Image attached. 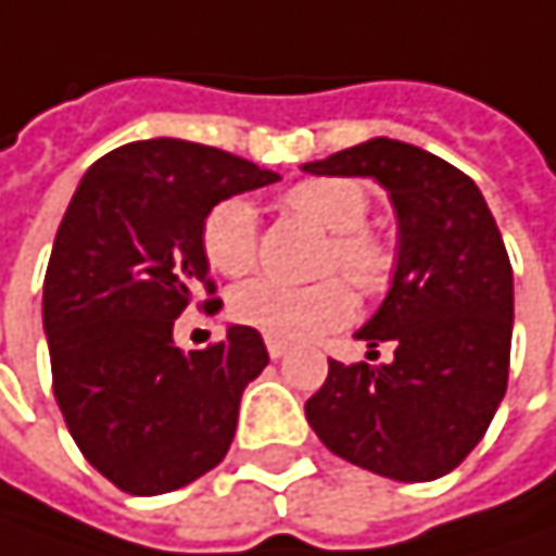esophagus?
Returning <instances> with one entry per match:
<instances>
[{"label":"esophagus","mask_w":556,"mask_h":556,"mask_svg":"<svg viewBox=\"0 0 556 556\" xmlns=\"http://www.w3.org/2000/svg\"><path fill=\"white\" fill-rule=\"evenodd\" d=\"M267 352H270V358H282L289 352V345L279 343V340H267Z\"/></svg>","instance_id":"esophagus-1"}]
</instances>
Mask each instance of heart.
Returning <instances> with one entry per match:
<instances>
[{
  "label": "heart",
  "instance_id": "1",
  "mask_svg": "<svg viewBox=\"0 0 556 556\" xmlns=\"http://www.w3.org/2000/svg\"><path fill=\"white\" fill-rule=\"evenodd\" d=\"M289 211L330 232V251L324 270H343L345 279L375 295L393 277V254L383 242L365 232L371 201L358 181L311 179L286 194ZM201 245L213 270L226 277H242L257 257V213L242 198L216 204L201 229ZM232 317L245 327L261 330L267 340L302 343L327 330L343 327L355 311V299L340 279H324L314 286H292L279 279H251L232 292Z\"/></svg>",
  "mask_w": 556,
  "mask_h": 556
}]
</instances>
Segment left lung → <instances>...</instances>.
I'll list each match as a JSON object with an SVG mask.
<instances>
[{
    "instance_id": "left-lung-1",
    "label": "left lung",
    "mask_w": 556,
    "mask_h": 556,
    "mask_svg": "<svg viewBox=\"0 0 556 556\" xmlns=\"http://www.w3.org/2000/svg\"><path fill=\"white\" fill-rule=\"evenodd\" d=\"M311 176L375 179L396 213V267L355 330L393 345L380 365L330 362L305 403L327 450L393 481L453 472L484 438L506 393L513 270L478 185L446 160L390 138L302 166Z\"/></svg>"
}]
</instances>
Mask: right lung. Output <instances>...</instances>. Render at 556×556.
Returning <instances> with one entry per match:
<instances>
[{"label": "right lung", "instance_id": "obj_1", "mask_svg": "<svg viewBox=\"0 0 556 556\" xmlns=\"http://www.w3.org/2000/svg\"><path fill=\"white\" fill-rule=\"evenodd\" d=\"M274 181L226 150L150 138L100 156L62 216L43 282L52 393L84 459L135 497L219 466L242 393L270 362L245 324L194 352L173 327L211 274L207 213Z\"/></svg>", "mask_w": 556, "mask_h": 556}]
</instances>
